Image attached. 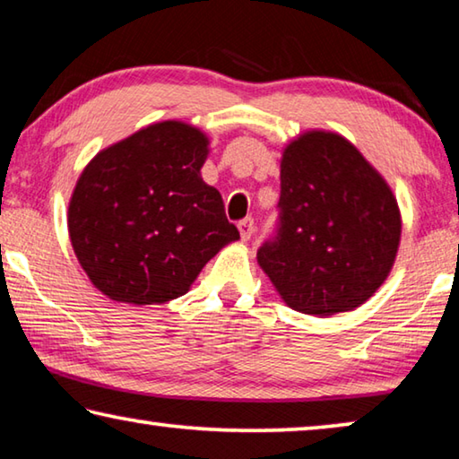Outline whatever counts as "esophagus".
Here are the masks:
<instances>
[{
  "label": "esophagus",
  "mask_w": 459,
  "mask_h": 459,
  "mask_svg": "<svg viewBox=\"0 0 459 459\" xmlns=\"http://www.w3.org/2000/svg\"><path fill=\"white\" fill-rule=\"evenodd\" d=\"M238 230H240V238H243V240H248V238L253 237V232H255V221L251 219V216L238 222Z\"/></svg>",
  "instance_id": "esophagus-1"
}]
</instances>
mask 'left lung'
<instances>
[{
  "label": "left lung",
  "instance_id": "left-lung-1",
  "mask_svg": "<svg viewBox=\"0 0 459 459\" xmlns=\"http://www.w3.org/2000/svg\"><path fill=\"white\" fill-rule=\"evenodd\" d=\"M401 237L391 188L344 137L309 131L283 152L277 227L257 259L285 304L332 316L385 281Z\"/></svg>",
  "mask_w": 459,
  "mask_h": 459
}]
</instances>
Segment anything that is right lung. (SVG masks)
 I'll return each mask as SVG.
<instances>
[{"instance_id": "1", "label": "right lung", "mask_w": 459, "mask_h": 459, "mask_svg": "<svg viewBox=\"0 0 459 459\" xmlns=\"http://www.w3.org/2000/svg\"><path fill=\"white\" fill-rule=\"evenodd\" d=\"M208 139L164 121L100 152L68 206L76 259L99 291L134 306L188 291L202 267L238 238L221 192L200 176Z\"/></svg>"}]
</instances>
